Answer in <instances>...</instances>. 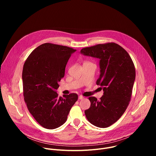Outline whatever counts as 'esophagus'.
Segmentation results:
<instances>
[{
	"instance_id": "1",
	"label": "esophagus",
	"mask_w": 156,
	"mask_h": 156,
	"mask_svg": "<svg viewBox=\"0 0 156 156\" xmlns=\"http://www.w3.org/2000/svg\"><path fill=\"white\" fill-rule=\"evenodd\" d=\"M84 98V97L82 96V95H80V96H78V99H80V100H81V99H83Z\"/></svg>"
}]
</instances>
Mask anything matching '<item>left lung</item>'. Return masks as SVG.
I'll list each match as a JSON object with an SVG mask.
<instances>
[{
	"instance_id": "obj_1",
	"label": "left lung",
	"mask_w": 156,
	"mask_h": 156,
	"mask_svg": "<svg viewBox=\"0 0 156 156\" xmlns=\"http://www.w3.org/2000/svg\"><path fill=\"white\" fill-rule=\"evenodd\" d=\"M81 53L100 59L96 84L104 91L99 101L89 98L91 106L84 111L86 117L96 126L108 127L122 117L131 100L136 75L134 63L128 53L114 42L83 48Z\"/></svg>"
}]
</instances>
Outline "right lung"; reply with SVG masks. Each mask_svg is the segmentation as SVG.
Wrapping results in <instances>:
<instances>
[{"label":"right lung","mask_w":156,"mask_h":156,"mask_svg":"<svg viewBox=\"0 0 156 156\" xmlns=\"http://www.w3.org/2000/svg\"><path fill=\"white\" fill-rule=\"evenodd\" d=\"M73 48L52 43L36 48L26 60L22 72L24 100L37 122L47 129H55L67 120L78 95L59 97L55 90L65 75Z\"/></svg>","instance_id":"obj_1"}]
</instances>
